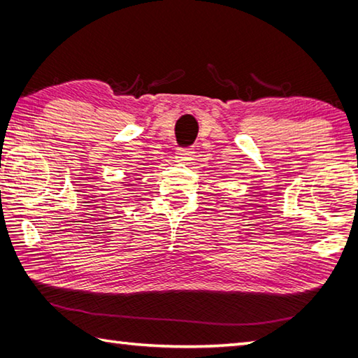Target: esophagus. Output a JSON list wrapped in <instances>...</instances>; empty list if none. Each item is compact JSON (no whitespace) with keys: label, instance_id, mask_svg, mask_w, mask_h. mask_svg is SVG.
Instances as JSON below:
<instances>
[{"label":"esophagus","instance_id":"esophagus-1","mask_svg":"<svg viewBox=\"0 0 358 358\" xmlns=\"http://www.w3.org/2000/svg\"><path fill=\"white\" fill-rule=\"evenodd\" d=\"M192 149H178L177 150V159L181 163H187L192 159Z\"/></svg>","mask_w":358,"mask_h":358}]
</instances>
